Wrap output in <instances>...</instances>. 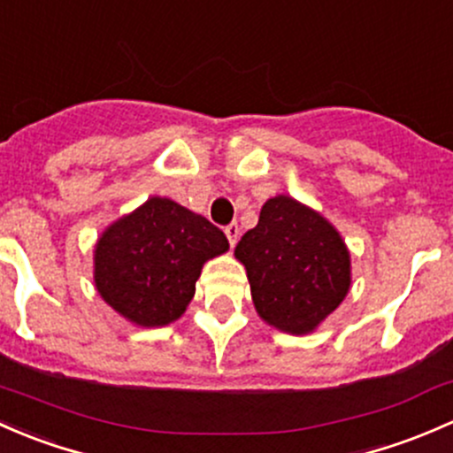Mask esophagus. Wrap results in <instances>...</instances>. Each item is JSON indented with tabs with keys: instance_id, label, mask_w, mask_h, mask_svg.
I'll return each mask as SVG.
<instances>
[{
	"instance_id": "obj_1",
	"label": "esophagus",
	"mask_w": 453,
	"mask_h": 453,
	"mask_svg": "<svg viewBox=\"0 0 453 453\" xmlns=\"http://www.w3.org/2000/svg\"><path fill=\"white\" fill-rule=\"evenodd\" d=\"M225 233H226L228 244L235 246L237 244V237H240V226H237V222H231V225L225 226Z\"/></svg>"
}]
</instances>
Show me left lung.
<instances>
[{"mask_svg": "<svg viewBox=\"0 0 453 453\" xmlns=\"http://www.w3.org/2000/svg\"><path fill=\"white\" fill-rule=\"evenodd\" d=\"M253 303L268 325L288 334L319 327L347 296L351 264L334 226L290 196L270 198L257 226L235 246Z\"/></svg>", "mask_w": 453, "mask_h": 453, "instance_id": "8db88e82", "label": "left lung"}]
</instances>
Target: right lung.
Instances as JSON below:
<instances>
[{
    "mask_svg": "<svg viewBox=\"0 0 453 453\" xmlns=\"http://www.w3.org/2000/svg\"><path fill=\"white\" fill-rule=\"evenodd\" d=\"M226 235L170 198H150L102 233L96 288L115 311L142 327H163L185 311L207 259Z\"/></svg>",
    "mask_w": 453,
    "mask_h": 453,
    "instance_id": "1",
    "label": "right lung"
}]
</instances>
